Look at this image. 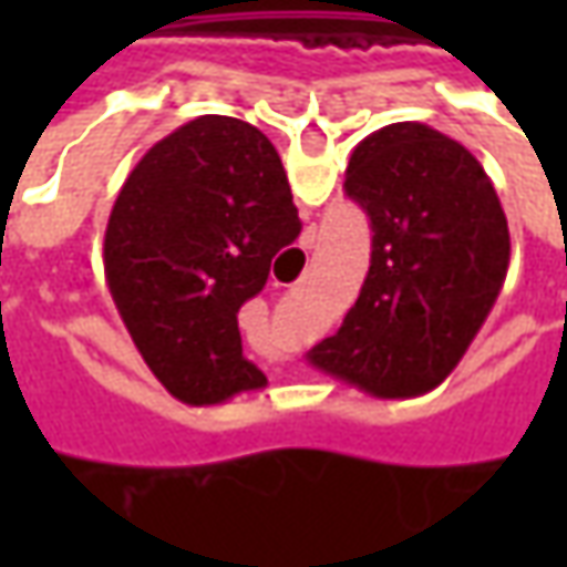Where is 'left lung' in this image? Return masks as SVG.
<instances>
[{"instance_id": "left-lung-1", "label": "left lung", "mask_w": 567, "mask_h": 567, "mask_svg": "<svg viewBox=\"0 0 567 567\" xmlns=\"http://www.w3.org/2000/svg\"><path fill=\"white\" fill-rule=\"evenodd\" d=\"M343 192L372 224V261L338 334L309 360L372 398H416L451 375L512 261L492 179L467 147L423 122L357 144Z\"/></svg>"}]
</instances>
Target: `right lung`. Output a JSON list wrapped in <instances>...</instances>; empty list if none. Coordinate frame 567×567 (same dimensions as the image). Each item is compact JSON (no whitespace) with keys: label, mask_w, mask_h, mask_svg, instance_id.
<instances>
[{"label":"right lung","mask_w":567,"mask_h":567,"mask_svg":"<svg viewBox=\"0 0 567 567\" xmlns=\"http://www.w3.org/2000/svg\"><path fill=\"white\" fill-rule=\"evenodd\" d=\"M299 229L284 164L249 122L198 116L135 164L110 210L103 271L173 398L205 406L265 388L236 316Z\"/></svg>","instance_id":"add662e5"}]
</instances>
